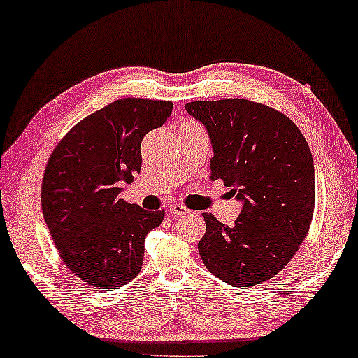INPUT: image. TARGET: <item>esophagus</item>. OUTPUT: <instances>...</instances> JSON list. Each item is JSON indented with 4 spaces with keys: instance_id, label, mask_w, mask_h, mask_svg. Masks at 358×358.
Segmentation results:
<instances>
[{
    "instance_id": "34e87169",
    "label": "esophagus",
    "mask_w": 358,
    "mask_h": 358,
    "mask_svg": "<svg viewBox=\"0 0 358 358\" xmlns=\"http://www.w3.org/2000/svg\"><path fill=\"white\" fill-rule=\"evenodd\" d=\"M168 210H169V214H173V215H182V214L189 213V209H187L185 206H182V204H179V203L169 204Z\"/></svg>"
}]
</instances>
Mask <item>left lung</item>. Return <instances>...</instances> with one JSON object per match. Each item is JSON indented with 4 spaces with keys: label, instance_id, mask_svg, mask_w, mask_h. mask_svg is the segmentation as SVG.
<instances>
[{
    "label": "left lung",
    "instance_id": "left-lung-1",
    "mask_svg": "<svg viewBox=\"0 0 358 358\" xmlns=\"http://www.w3.org/2000/svg\"><path fill=\"white\" fill-rule=\"evenodd\" d=\"M185 110L208 131L210 179L224 180L243 204L233 227L203 214L204 266L233 287L271 279L311 225L315 182L306 139L289 117L249 99L193 101Z\"/></svg>",
    "mask_w": 358,
    "mask_h": 358
}]
</instances>
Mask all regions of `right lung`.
Here are the masks:
<instances>
[{
  "instance_id": "add662e5",
  "label": "right lung",
  "mask_w": 358,
  "mask_h": 358,
  "mask_svg": "<svg viewBox=\"0 0 358 358\" xmlns=\"http://www.w3.org/2000/svg\"><path fill=\"white\" fill-rule=\"evenodd\" d=\"M171 113V101L120 98L73 127L50 155L44 220L64 265L84 282L108 290L141 271L144 239L165 210H144L119 193L141 171V141Z\"/></svg>"
}]
</instances>
